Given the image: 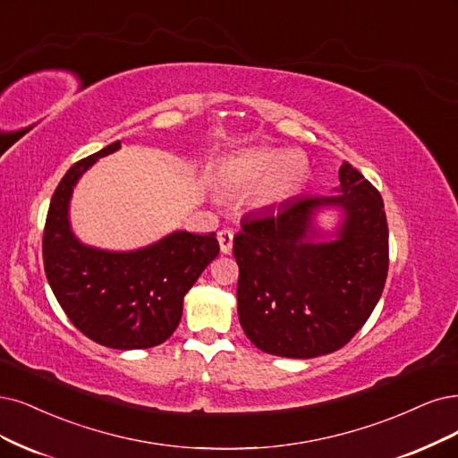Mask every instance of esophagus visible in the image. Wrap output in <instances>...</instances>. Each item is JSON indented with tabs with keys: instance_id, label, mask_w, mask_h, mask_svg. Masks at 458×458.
<instances>
[{
	"instance_id": "34e87169",
	"label": "esophagus",
	"mask_w": 458,
	"mask_h": 458,
	"mask_svg": "<svg viewBox=\"0 0 458 458\" xmlns=\"http://www.w3.org/2000/svg\"><path fill=\"white\" fill-rule=\"evenodd\" d=\"M218 245H220V250L225 252V255H228V252L232 250V243H233V232L232 230H228V228H225V230H220L218 232Z\"/></svg>"
}]
</instances>
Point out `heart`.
Instances as JSON below:
<instances>
[{"label":"heart","instance_id":"obj_1","mask_svg":"<svg viewBox=\"0 0 458 458\" xmlns=\"http://www.w3.org/2000/svg\"><path fill=\"white\" fill-rule=\"evenodd\" d=\"M308 172V160L300 152L260 147L242 152L225 167V181L233 189L250 191L260 184L259 199L277 203L289 198Z\"/></svg>","mask_w":458,"mask_h":458}]
</instances>
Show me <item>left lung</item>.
I'll return each instance as SVG.
<instances>
[{"label":"left lung","instance_id":"8db88e82","mask_svg":"<svg viewBox=\"0 0 458 458\" xmlns=\"http://www.w3.org/2000/svg\"><path fill=\"white\" fill-rule=\"evenodd\" d=\"M346 211L341 240L313 244L310 216ZM233 238L238 315L260 351L311 359L342 349L377 306L388 272V226L379 191L349 162L340 194L303 196L245 216Z\"/></svg>","mask_w":458,"mask_h":458}]
</instances>
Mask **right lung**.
<instances>
[{"label":"right lung","instance_id":"add662e5","mask_svg":"<svg viewBox=\"0 0 458 458\" xmlns=\"http://www.w3.org/2000/svg\"><path fill=\"white\" fill-rule=\"evenodd\" d=\"M121 148L114 141L75 162L50 199L43 230V264L50 289L73 327L113 349L164 344L179 327L182 298L218 255L215 232H175L133 252H107L79 243L67 223L77 179L99 158Z\"/></svg>","mask_w":458,"mask_h":458}]
</instances>
